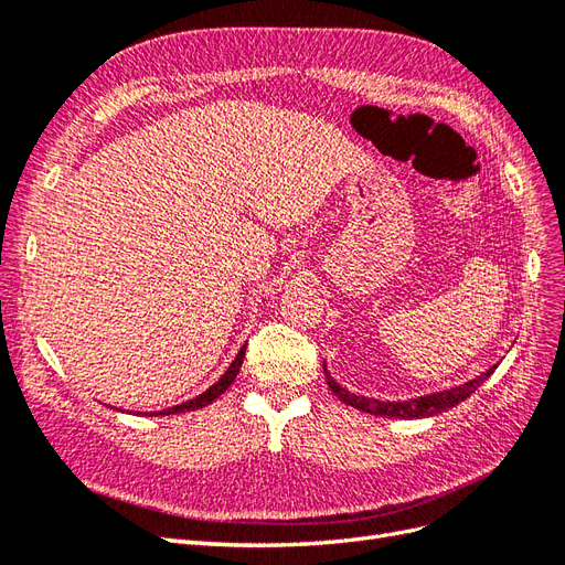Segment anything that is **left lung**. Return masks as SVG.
I'll return each instance as SVG.
<instances>
[{"label":"left lung","mask_w":565,"mask_h":565,"mask_svg":"<svg viewBox=\"0 0 565 565\" xmlns=\"http://www.w3.org/2000/svg\"><path fill=\"white\" fill-rule=\"evenodd\" d=\"M494 369H488L486 374H480L478 379L469 381L459 385V388L452 391H443V393H435V395H426V397H418V399H407V402H381V399H372V397H362V395H354L348 393L345 388H341L329 374H327V366H324V374H327V383L329 388L341 397L343 402H348L350 407H358L366 414H376V416H393V418H424V416H433V414H443L447 409L457 407L459 402H463L471 393H476L482 383L490 379V374H494Z\"/></svg>","instance_id":"1"}]
</instances>
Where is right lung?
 <instances>
[{"mask_svg":"<svg viewBox=\"0 0 565 565\" xmlns=\"http://www.w3.org/2000/svg\"><path fill=\"white\" fill-rule=\"evenodd\" d=\"M244 354H246V345L241 348V352L236 354V360L232 362V366L227 369V372H224V376L215 383V385H211V388H207L205 393H201L199 397H193V399H189V402H184V405H177V407H170V409H163V412H156V414H160V416H166V414H177V412H191V409H201V407H205V405H211V402L215 399V397H220L224 391L230 388V385L234 383V379H236V374H238V369H241V364H244Z\"/></svg>","mask_w":565,"mask_h":565,"instance_id":"right-lung-1","label":"right lung"}]
</instances>
